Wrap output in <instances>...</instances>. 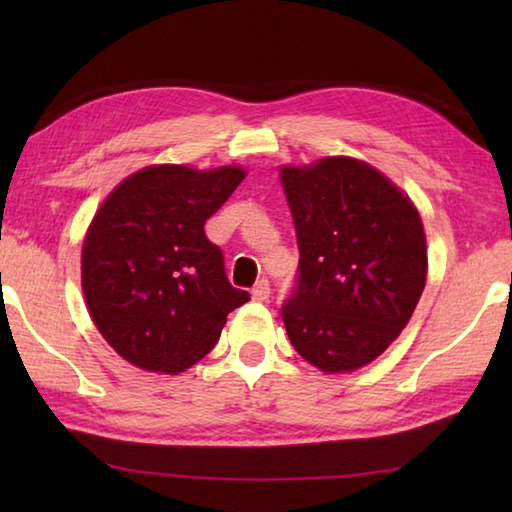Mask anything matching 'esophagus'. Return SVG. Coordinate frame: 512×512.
<instances>
[{"instance_id":"1","label":"esophagus","mask_w":512,"mask_h":512,"mask_svg":"<svg viewBox=\"0 0 512 512\" xmlns=\"http://www.w3.org/2000/svg\"><path fill=\"white\" fill-rule=\"evenodd\" d=\"M250 293H253V300L264 302L268 300V296H271V284H268V280H259Z\"/></svg>"}]
</instances>
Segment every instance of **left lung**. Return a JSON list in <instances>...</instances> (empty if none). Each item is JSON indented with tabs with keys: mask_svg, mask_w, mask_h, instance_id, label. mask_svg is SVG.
<instances>
[{
	"mask_svg": "<svg viewBox=\"0 0 512 512\" xmlns=\"http://www.w3.org/2000/svg\"><path fill=\"white\" fill-rule=\"evenodd\" d=\"M298 237V282L282 305L293 348L323 372L375 361L427 282L420 214L384 173L354 158L282 167Z\"/></svg>",
	"mask_w": 512,
	"mask_h": 512,
	"instance_id": "8db88e82",
	"label": "left lung"
}]
</instances>
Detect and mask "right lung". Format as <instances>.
Wrapping results in <instances>:
<instances>
[{"label": "right lung", "instance_id": "obj_1", "mask_svg": "<svg viewBox=\"0 0 512 512\" xmlns=\"http://www.w3.org/2000/svg\"><path fill=\"white\" fill-rule=\"evenodd\" d=\"M244 178L241 167L155 164L103 201L83 241L81 275L94 325L119 357L151 372H183L250 300L228 282L221 248L203 228Z\"/></svg>", "mask_w": 512, "mask_h": 512}]
</instances>
